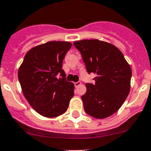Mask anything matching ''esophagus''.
I'll use <instances>...</instances> for the list:
<instances>
[{
	"label": "esophagus",
	"mask_w": 151,
	"mask_h": 151,
	"mask_svg": "<svg viewBox=\"0 0 151 151\" xmlns=\"http://www.w3.org/2000/svg\"><path fill=\"white\" fill-rule=\"evenodd\" d=\"M74 84L76 87H79V86H80L82 85L81 82H77V83H75Z\"/></svg>",
	"instance_id": "1"
}]
</instances>
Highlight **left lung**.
<instances>
[{"label":"left lung","mask_w":151,"mask_h":151,"mask_svg":"<svg viewBox=\"0 0 151 151\" xmlns=\"http://www.w3.org/2000/svg\"><path fill=\"white\" fill-rule=\"evenodd\" d=\"M80 51L88 73L96 74L95 83H86L82 96L89 115L102 119L118 111L130 91L132 69L115 46L99 40L74 42Z\"/></svg>","instance_id":"1"}]
</instances>
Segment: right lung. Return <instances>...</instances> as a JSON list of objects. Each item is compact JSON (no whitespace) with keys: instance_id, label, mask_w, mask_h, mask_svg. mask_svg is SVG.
Wrapping results in <instances>:
<instances>
[{"instance_id":"1","label":"right lung","mask_w":151,"mask_h":151,"mask_svg":"<svg viewBox=\"0 0 151 151\" xmlns=\"http://www.w3.org/2000/svg\"><path fill=\"white\" fill-rule=\"evenodd\" d=\"M68 41H50L31 48L25 55L18 77L26 101L46 118L67 111L74 96V84L65 80L62 62L72 47ZM60 75L61 78L58 79Z\"/></svg>"}]
</instances>
